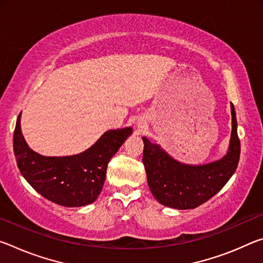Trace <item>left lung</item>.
Returning <instances> with one entry per match:
<instances>
[{
    "label": "left lung",
    "instance_id": "obj_1",
    "mask_svg": "<svg viewBox=\"0 0 263 263\" xmlns=\"http://www.w3.org/2000/svg\"><path fill=\"white\" fill-rule=\"evenodd\" d=\"M232 133L228 154L216 162L203 166L182 164L160 149L158 145L144 140L142 163L151 191L159 203L169 208L195 209L213 197L233 175L240 158V140L233 104Z\"/></svg>",
    "mask_w": 263,
    "mask_h": 263
}]
</instances>
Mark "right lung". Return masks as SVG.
<instances>
[{
  "mask_svg": "<svg viewBox=\"0 0 263 263\" xmlns=\"http://www.w3.org/2000/svg\"><path fill=\"white\" fill-rule=\"evenodd\" d=\"M20 117L14 132V153L21 174L43 197L64 206H83L95 201L103 188L109 161L132 132L131 127L110 130L83 153L43 157L25 142Z\"/></svg>",
  "mask_w": 263,
  "mask_h": 263,
  "instance_id": "right-lung-1",
  "label": "right lung"
}]
</instances>
